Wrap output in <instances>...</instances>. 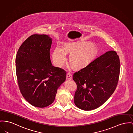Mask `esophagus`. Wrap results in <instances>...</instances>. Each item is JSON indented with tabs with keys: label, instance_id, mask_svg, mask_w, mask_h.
I'll return each mask as SVG.
<instances>
[{
	"label": "esophagus",
	"instance_id": "1",
	"mask_svg": "<svg viewBox=\"0 0 133 133\" xmlns=\"http://www.w3.org/2000/svg\"><path fill=\"white\" fill-rule=\"evenodd\" d=\"M72 79V76L71 74L70 73H68L66 74V80H71Z\"/></svg>",
	"mask_w": 133,
	"mask_h": 133
}]
</instances>
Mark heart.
<instances>
[{"label": "heart", "instance_id": "b5f03b06", "mask_svg": "<svg viewBox=\"0 0 133 133\" xmlns=\"http://www.w3.org/2000/svg\"><path fill=\"white\" fill-rule=\"evenodd\" d=\"M76 47L71 44L65 45L64 48L57 45L54 48L52 57L55 64L62 66L66 60V52H71L70 55V62L74 68H79L85 64L91 59L94 53V47L91 44L86 46L82 49L76 50Z\"/></svg>", "mask_w": 133, "mask_h": 133}]
</instances>
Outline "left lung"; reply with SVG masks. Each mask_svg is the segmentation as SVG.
Here are the masks:
<instances>
[{
  "label": "left lung",
  "instance_id": "obj_1",
  "mask_svg": "<svg viewBox=\"0 0 133 133\" xmlns=\"http://www.w3.org/2000/svg\"><path fill=\"white\" fill-rule=\"evenodd\" d=\"M119 71V57L111 50L75 72L72 76L77 85L75 105L84 110H93L102 105L114 92Z\"/></svg>",
  "mask_w": 133,
  "mask_h": 133
}]
</instances>
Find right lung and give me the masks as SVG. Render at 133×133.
Masks as SVG:
<instances>
[{
	"instance_id": "obj_1",
	"label": "right lung",
	"mask_w": 133,
	"mask_h": 133,
	"mask_svg": "<svg viewBox=\"0 0 133 133\" xmlns=\"http://www.w3.org/2000/svg\"><path fill=\"white\" fill-rule=\"evenodd\" d=\"M52 38L34 34L21 45L16 59L18 85L32 105L43 108L53 103L57 90L66 79V71L53 66L50 58Z\"/></svg>"
}]
</instances>
